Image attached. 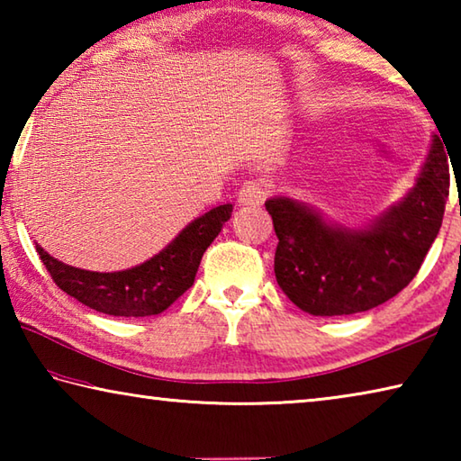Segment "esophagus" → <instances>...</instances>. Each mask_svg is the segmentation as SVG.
Masks as SVG:
<instances>
[{
  "label": "esophagus",
  "instance_id": "obj_1",
  "mask_svg": "<svg viewBox=\"0 0 461 461\" xmlns=\"http://www.w3.org/2000/svg\"><path fill=\"white\" fill-rule=\"evenodd\" d=\"M268 185L264 181H248L241 185V189L238 193V201L241 205H249V207H258L268 197Z\"/></svg>",
  "mask_w": 461,
  "mask_h": 461
}]
</instances>
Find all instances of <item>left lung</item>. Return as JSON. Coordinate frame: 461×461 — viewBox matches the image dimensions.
<instances>
[{
  "mask_svg": "<svg viewBox=\"0 0 461 461\" xmlns=\"http://www.w3.org/2000/svg\"><path fill=\"white\" fill-rule=\"evenodd\" d=\"M447 194L446 148L433 136L415 186L362 228L327 221L313 205L283 194L268 199L278 286L317 317L382 305L415 278L439 233Z\"/></svg>",
  "mask_w": 461,
  "mask_h": 461,
  "instance_id": "1",
  "label": "left lung"
}]
</instances>
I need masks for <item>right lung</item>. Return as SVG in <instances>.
Returning <instances> with one entry per match:
<instances>
[{
  "instance_id": "add662e5",
  "label": "right lung",
  "mask_w": 461,
  "mask_h": 461,
  "mask_svg": "<svg viewBox=\"0 0 461 461\" xmlns=\"http://www.w3.org/2000/svg\"><path fill=\"white\" fill-rule=\"evenodd\" d=\"M233 205L213 207L193 220L150 260L118 272L68 267L36 244L46 270L59 288L83 305L113 317H148L167 311L194 283L203 252L220 236Z\"/></svg>"
}]
</instances>
